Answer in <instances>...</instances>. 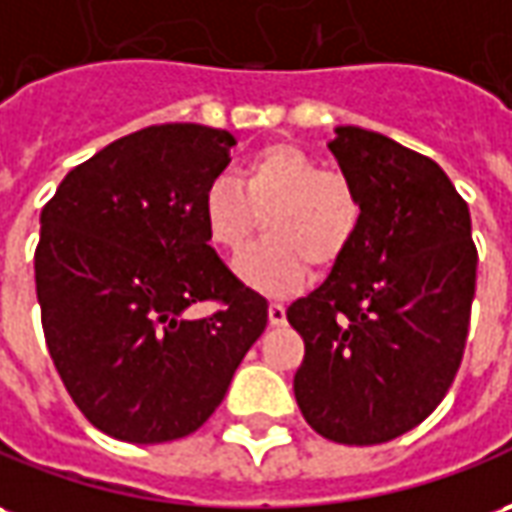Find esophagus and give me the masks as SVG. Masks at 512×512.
<instances>
[{"label":"esophagus","instance_id":"obj_1","mask_svg":"<svg viewBox=\"0 0 512 512\" xmlns=\"http://www.w3.org/2000/svg\"><path fill=\"white\" fill-rule=\"evenodd\" d=\"M267 320H270V326H284V323H287V309H284V303H270V306H267Z\"/></svg>","mask_w":512,"mask_h":512}]
</instances>
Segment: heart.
Instances as JSON below:
<instances>
[{
    "label": "heart",
    "mask_w": 512,
    "mask_h": 512,
    "mask_svg": "<svg viewBox=\"0 0 512 512\" xmlns=\"http://www.w3.org/2000/svg\"><path fill=\"white\" fill-rule=\"evenodd\" d=\"M209 242L239 253L262 217L264 239L248 248L234 273L248 287L284 295L301 287L309 264L329 270L354 248L362 228V197L340 169H320L298 144L273 142L245 158L239 181L214 178L200 200Z\"/></svg>",
    "instance_id": "b5f03b06"
}]
</instances>
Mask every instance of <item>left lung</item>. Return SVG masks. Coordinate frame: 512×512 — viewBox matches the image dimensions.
<instances>
[{"mask_svg": "<svg viewBox=\"0 0 512 512\" xmlns=\"http://www.w3.org/2000/svg\"><path fill=\"white\" fill-rule=\"evenodd\" d=\"M329 150L362 197V228L329 278L287 309L306 345L292 387L317 435L373 446L410 432L449 393L477 245L468 203L432 158L351 125Z\"/></svg>", "mask_w": 512, "mask_h": 512, "instance_id": "1", "label": "left lung"}]
</instances>
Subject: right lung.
<instances>
[{"mask_svg":"<svg viewBox=\"0 0 512 512\" xmlns=\"http://www.w3.org/2000/svg\"><path fill=\"white\" fill-rule=\"evenodd\" d=\"M236 139L153 125L66 175L41 211L35 292L49 357L100 432L167 443L206 424L267 326V301L209 245L203 192ZM217 302L206 318L195 302Z\"/></svg>","mask_w":512,"mask_h":512,"instance_id":"1","label":"right lung"}]
</instances>
